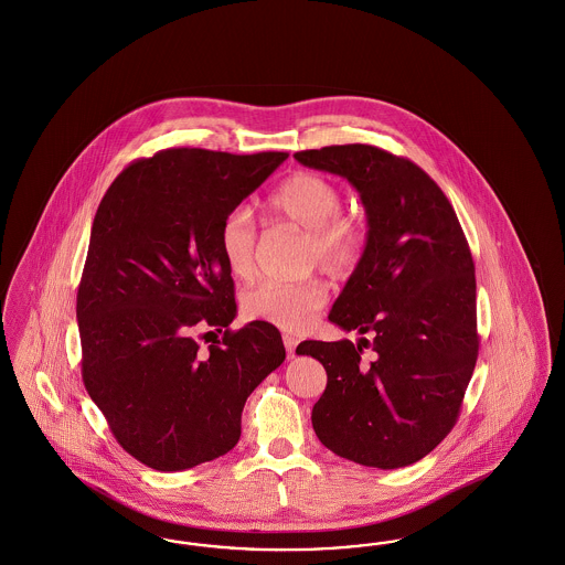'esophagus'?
I'll use <instances>...</instances> for the list:
<instances>
[{"mask_svg": "<svg viewBox=\"0 0 565 565\" xmlns=\"http://www.w3.org/2000/svg\"><path fill=\"white\" fill-rule=\"evenodd\" d=\"M282 342H285L287 354H289V359H291L295 354V348H297V338H294V335H282Z\"/></svg>", "mask_w": 565, "mask_h": 565, "instance_id": "34e87169", "label": "esophagus"}]
</instances>
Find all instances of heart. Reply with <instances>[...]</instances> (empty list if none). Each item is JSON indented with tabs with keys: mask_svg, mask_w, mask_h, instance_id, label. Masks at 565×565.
Returning a JSON list of instances; mask_svg holds the SVG:
<instances>
[{
	"mask_svg": "<svg viewBox=\"0 0 565 565\" xmlns=\"http://www.w3.org/2000/svg\"><path fill=\"white\" fill-rule=\"evenodd\" d=\"M266 209L308 234L306 264L319 266L333 278H348L361 266L367 250V225L345 217L344 194L317 172H295L271 192ZM220 248L227 270L250 278L255 270V225L246 209H234L221 221ZM327 303V287L312 278L294 285L264 282L250 289L243 308L250 319L270 322L285 331H303Z\"/></svg>",
	"mask_w": 565,
	"mask_h": 565,
	"instance_id": "heart-1",
	"label": "heart"
}]
</instances>
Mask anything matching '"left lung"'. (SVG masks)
<instances>
[{
	"label": "left lung",
	"mask_w": 565,
	"mask_h": 565,
	"mask_svg": "<svg viewBox=\"0 0 565 565\" xmlns=\"http://www.w3.org/2000/svg\"><path fill=\"white\" fill-rule=\"evenodd\" d=\"M295 160L344 177L367 215L365 257L329 315L363 338L297 345L327 371L315 433L356 465L409 467L454 428L477 363L465 232L441 188L412 160L361 143L297 151Z\"/></svg>",
	"instance_id": "obj_1"
}]
</instances>
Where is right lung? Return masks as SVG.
<instances>
[{
	"mask_svg": "<svg viewBox=\"0 0 565 565\" xmlns=\"http://www.w3.org/2000/svg\"><path fill=\"white\" fill-rule=\"evenodd\" d=\"M285 160L164 149L124 169L98 204L75 308L82 377L146 467L172 472L227 454L248 394L285 361L270 322L227 329L236 299L220 248L221 221ZM200 323L224 331L206 351L191 335Z\"/></svg>",
	"mask_w": 565,
	"mask_h": 565,
	"instance_id": "add662e5",
	"label": "right lung"
}]
</instances>
